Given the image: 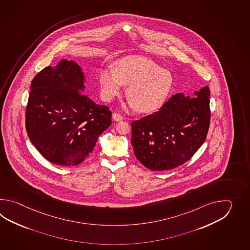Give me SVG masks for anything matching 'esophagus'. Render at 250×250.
Segmentation results:
<instances>
[{"instance_id":"1","label":"esophagus","mask_w":250,"mask_h":250,"mask_svg":"<svg viewBox=\"0 0 250 250\" xmlns=\"http://www.w3.org/2000/svg\"><path fill=\"white\" fill-rule=\"evenodd\" d=\"M112 119L115 121V122H120L123 120V117L122 115H120L117 112H113L112 113Z\"/></svg>"}]
</instances>
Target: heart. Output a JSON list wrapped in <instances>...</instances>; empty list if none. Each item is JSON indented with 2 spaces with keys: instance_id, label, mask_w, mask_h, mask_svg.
Masks as SVG:
<instances>
[{
  "instance_id": "heart-1",
  "label": "heart",
  "mask_w": 250,
  "mask_h": 250,
  "mask_svg": "<svg viewBox=\"0 0 250 250\" xmlns=\"http://www.w3.org/2000/svg\"><path fill=\"white\" fill-rule=\"evenodd\" d=\"M99 83L102 97L107 102L119 96L124 85L128 84L126 96L129 107L148 113L163 106L172 89L173 77L153 60L134 55L120 60L115 68L102 69Z\"/></svg>"
}]
</instances>
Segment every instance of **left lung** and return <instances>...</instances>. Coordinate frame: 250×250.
<instances>
[{
  "label": "left lung",
  "instance_id": "obj_1",
  "mask_svg": "<svg viewBox=\"0 0 250 250\" xmlns=\"http://www.w3.org/2000/svg\"><path fill=\"white\" fill-rule=\"evenodd\" d=\"M208 86L194 96L178 93L159 111L131 123L137 159L149 170H165L185 164L208 136L210 125Z\"/></svg>",
  "mask_w": 250,
  "mask_h": 250
}]
</instances>
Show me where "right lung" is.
I'll return each mask as SVG.
<instances>
[{
    "mask_svg": "<svg viewBox=\"0 0 250 250\" xmlns=\"http://www.w3.org/2000/svg\"><path fill=\"white\" fill-rule=\"evenodd\" d=\"M80 65L62 60L42 69L31 82L26 109L27 136L49 162L74 166L86 159L112 124V112L84 94Z\"/></svg>",
    "mask_w": 250,
    "mask_h": 250,
    "instance_id": "obj_1",
    "label": "right lung"
}]
</instances>
